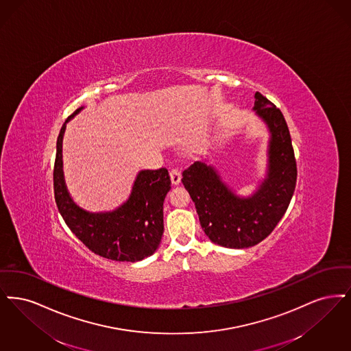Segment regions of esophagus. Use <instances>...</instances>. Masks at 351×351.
I'll return each instance as SVG.
<instances>
[{
    "instance_id": "1",
    "label": "esophagus",
    "mask_w": 351,
    "mask_h": 351,
    "mask_svg": "<svg viewBox=\"0 0 351 351\" xmlns=\"http://www.w3.org/2000/svg\"><path fill=\"white\" fill-rule=\"evenodd\" d=\"M181 178H182V176H181V171H180L178 169H171V170H170V180H171V183H173L174 186L180 184Z\"/></svg>"
}]
</instances>
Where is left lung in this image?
Instances as JSON below:
<instances>
[{
    "label": "left lung",
    "mask_w": 351,
    "mask_h": 351,
    "mask_svg": "<svg viewBox=\"0 0 351 351\" xmlns=\"http://www.w3.org/2000/svg\"><path fill=\"white\" fill-rule=\"evenodd\" d=\"M254 112L269 131L266 174L252 195H239L207 160L182 174V183L198 213L199 221L214 244L245 249L266 239L290 204L296 186V161L290 131L279 108L261 93Z\"/></svg>",
    "instance_id": "8db88e82"
}]
</instances>
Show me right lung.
<instances>
[{
	"label": "right lung",
	"mask_w": 351,
	"mask_h": 351,
	"mask_svg": "<svg viewBox=\"0 0 351 351\" xmlns=\"http://www.w3.org/2000/svg\"><path fill=\"white\" fill-rule=\"evenodd\" d=\"M65 121L56 144L53 169L55 200L64 221L77 239L93 253L119 262H137L152 256L164 233V200L170 190V177L165 168L140 170L128 199L112 211L90 213L80 207L71 197L62 170V137Z\"/></svg>",
	"instance_id": "obj_1"
}]
</instances>
